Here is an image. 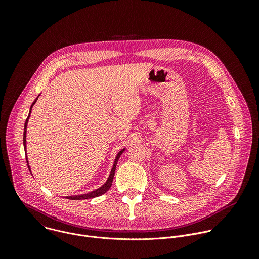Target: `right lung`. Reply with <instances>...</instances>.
<instances>
[{"label": "right lung", "instance_id": "right-lung-1", "mask_svg": "<svg viewBox=\"0 0 259 259\" xmlns=\"http://www.w3.org/2000/svg\"><path fill=\"white\" fill-rule=\"evenodd\" d=\"M39 97V96H38ZM38 97L35 98V100L32 102L31 106H30V110H29V114H28V117L25 121V124H24V131H23V146H24V151H26V127H27V122H28V118H29V115L31 113V107L32 105L34 104V102L36 101V99H38ZM125 151V149H123L122 151L119 152V154L117 155L116 159H115V162H114V166L112 168V171H110V174L106 180V182L103 184L102 187H100L99 189L91 192V193H88V194H83V195H80V196H69V197H66V199H69V200H85V199H92V198H95V197H99L101 195H103L104 193H106L110 187H112V183H113V179H114V175H115V171H116V167H117V163H118V160L119 158L121 157L122 153ZM26 163H27V166H28V169H29V165H28V161H27V157H26ZM30 171V169H29ZM31 173V172H30Z\"/></svg>", "mask_w": 259, "mask_h": 259}]
</instances>
